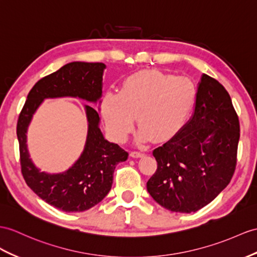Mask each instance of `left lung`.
Segmentation results:
<instances>
[{
    "label": "left lung",
    "mask_w": 257,
    "mask_h": 257,
    "mask_svg": "<svg viewBox=\"0 0 257 257\" xmlns=\"http://www.w3.org/2000/svg\"><path fill=\"white\" fill-rule=\"evenodd\" d=\"M103 63L72 62L37 81L29 91L17 121L22 174L37 195L55 208L67 212L84 211L107 196L113 182L115 166L128 154L103 139L98 127V112L86 105L88 135L79 159L60 174L41 172L29 157L27 128L33 114L46 98L78 97L97 102L102 95Z\"/></svg>",
    "instance_id": "8db88e82"
}]
</instances>
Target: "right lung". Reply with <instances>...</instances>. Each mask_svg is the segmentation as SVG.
I'll return each instance as SVG.
<instances>
[{
    "label": "right lung",
    "instance_id": "add662e5",
    "mask_svg": "<svg viewBox=\"0 0 257 257\" xmlns=\"http://www.w3.org/2000/svg\"><path fill=\"white\" fill-rule=\"evenodd\" d=\"M162 126L173 137L153 152L157 170L147 191L169 210L195 212L214 201L233 177L239 117L224 87L204 74L190 120L177 105H169Z\"/></svg>",
    "mask_w": 257,
    "mask_h": 257
}]
</instances>
